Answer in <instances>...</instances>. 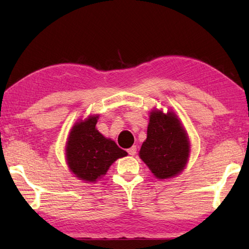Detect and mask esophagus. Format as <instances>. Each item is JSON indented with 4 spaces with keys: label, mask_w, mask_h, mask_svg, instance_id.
Listing matches in <instances>:
<instances>
[{
    "label": "esophagus",
    "mask_w": 249,
    "mask_h": 249,
    "mask_svg": "<svg viewBox=\"0 0 249 249\" xmlns=\"http://www.w3.org/2000/svg\"><path fill=\"white\" fill-rule=\"evenodd\" d=\"M136 150H137V147L136 146H132L129 149H127V153L129 156H134L136 154Z\"/></svg>",
    "instance_id": "1"
}]
</instances>
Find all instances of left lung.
<instances>
[{"label":"left lung","instance_id":"8db88e82","mask_svg":"<svg viewBox=\"0 0 249 249\" xmlns=\"http://www.w3.org/2000/svg\"><path fill=\"white\" fill-rule=\"evenodd\" d=\"M190 142L175 113L154 111L142 142L140 157L158 179H167L182 171L188 161Z\"/></svg>","mask_w":249,"mask_h":249}]
</instances>
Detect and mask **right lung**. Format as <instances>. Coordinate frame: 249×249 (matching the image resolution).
Returning <instances> with one entry per match:
<instances>
[{
  "mask_svg": "<svg viewBox=\"0 0 249 249\" xmlns=\"http://www.w3.org/2000/svg\"><path fill=\"white\" fill-rule=\"evenodd\" d=\"M98 116L75 124L67 142V161L73 174L84 181L95 182L107 174L116 159L127 155L115 142L105 138L95 128Z\"/></svg>",
  "mask_w": 249,
  "mask_h": 249,
  "instance_id": "obj_1",
  "label": "right lung"
}]
</instances>
